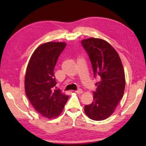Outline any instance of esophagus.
<instances>
[{"mask_svg": "<svg viewBox=\"0 0 146 146\" xmlns=\"http://www.w3.org/2000/svg\"><path fill=\"white\" fill-rule=\"evenodd\" d=\"M75 92L78 94H83V90L81 89H79V90H76Z\"/></svg>", "mask_w": 146, "mask_h": 146, "instance_id": "1", "label": "esophagus"}]
</instances>
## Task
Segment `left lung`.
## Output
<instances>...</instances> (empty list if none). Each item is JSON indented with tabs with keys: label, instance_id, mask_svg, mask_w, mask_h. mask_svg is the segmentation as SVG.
Wrapping results in <instances>:
<instances>
[{
	"label": "left lung",
	"instance_id": "8db88e82",
	"mask_svg": "<svg viewBox=\"0 0 146 146\" xmlns=\"http://www.w3.org/2000/svg\"><path fill=\"white\" fill-rule=\"evenodd\" d=\"M82 44L88 54L94 77L99 80L94 92V102L85 105L84 110L90 119L103 120L114 112L123 97L124 70L118 52L107 41L90 38L82 40Z\"/></svg>",
	"mask_w": 146,
	"mask_h": 146
}]
</instances>
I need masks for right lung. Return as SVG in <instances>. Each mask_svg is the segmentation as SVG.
<instances>
[{"mask_svg": "<svg viewBox=\"0 0 146 146\" xmlns=\"http://www.w3.org/2000/svg\"><path fill=\"white\" fill-rule=\"evenodd\" d=\"M64 42H48L34 51L27 64L24 88L30 103L38 112L48 119L58 117L63 111L69 96L56 84L54 69L59 56L66 47Z\"/></svg>", "mask_w": 146, "mask_h": 146, "instance_id": "right-lung-1", "label": "right lung"}]
</instances>
